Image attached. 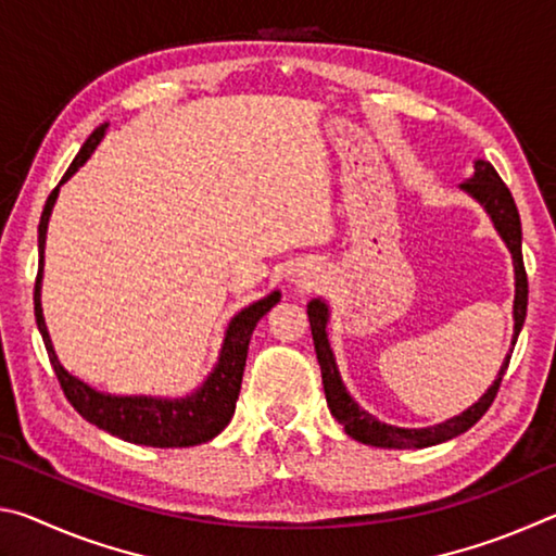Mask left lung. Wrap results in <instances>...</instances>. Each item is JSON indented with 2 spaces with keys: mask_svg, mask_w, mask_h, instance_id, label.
<instances>
[{
  "mask_svg": "<svg viewBox=\"0 0 556 556\" xmlns=\"http://www.w3.org/2000/svg\"><path fill=\"white\" fill-rule=\"evenodd\" d=\"M464 191H468L473 199L485 205L488 215H491L497 232L503 235V240L513 252L515 262V338L513 345L520 336V328L527 316V271L522 262V225H520V213H517V205L513 201L510 188L503 184V178L497 176L493 164L488 162H476V174L470 181H466ZM308 324H312V336H314V348L318 365H321V380H324V392L328 409H331L333 419L338 425H343L345 434L353 437L355 441L368 446H390V448H425L441 444V441H448L458 434H464L466 429L476 425L478 419L483 417L491 407L497 390H501L503 375L507 370V363H510V355L505 357V365L501 368L497 380L491 384L481 400H478L473 407H468L458 417L444 421V425L429 427V429H397L390 425H382L368 412H363L357 404L351 400V394L345 392L341 378H338L336 361L331 353V345H328L326 338V321H328V308L321 299H314L306 308Z\"/></svg>",
  "mask_w": 556,
  "mask_h": 556,
  "instance_id": "1",
  "label": "left lung"
}]
</instances>
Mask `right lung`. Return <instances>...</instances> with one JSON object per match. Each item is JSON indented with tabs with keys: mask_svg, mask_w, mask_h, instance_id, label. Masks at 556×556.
I'll return each instance as SVG.
<instances>
[{
	"mask_svg": "<svg viewBox=\"0 0 556 556\" xmlns=\"http://www.w3.org/2000/svg\"><path fill=\"white\" fill-rule=\"evenodd\" d=\"M105 127H98L88 137V142L80 147L78 156L73 159L68 172L63 174L61 184L78 172L88 162L92 149L105 135ZM59 184V186H61ZM59 186L53 188L49 201L43 205L41 223H39V275H36L34 287V314L36 326H39L49 361L53 365L55 378L61 382V390L73 409L83 419L96 425L98 429L108 431L112 437H119L131 444L159 446V448H176V446H195L203 441H211L228 427L230 417L235 414V402H238L244 361H248L250 336L262 316L279 301V291L269 294L267 299L257 301L232 318L225 333V343L220 351V361L211 372V378L203 382L201 390H195L186 400H154V397H112L98 390L88 388L86 382L73 378L63 370L59 357L53 353L49 331H46L43 314H41V269H43V244H46V228H49V215L55 199H59Z\"/></svg>",
	"mask_w": 556,
	"mask_h": 556,
	"instance_id": "obj_1",
	"label": "right lung"
}]
</instances>
